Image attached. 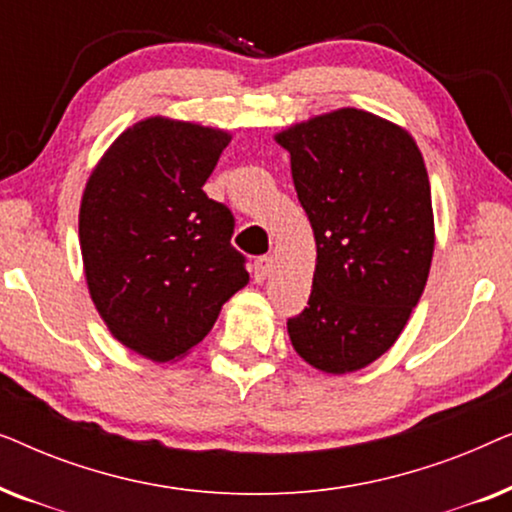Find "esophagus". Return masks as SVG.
Returning <instances> with one entry per match:
<instances>
[{
	"mask_svg": "<svg viewBox=\"0 0 512 512\" xmlns=\"http://www.w3.org/2000/svg\"><path fill=\"white\" fill-rule=\"evenodd\" d=\"M270 268H272V258L270 256H258L256 261H254V277H256V282H263V279L270 275Z\"/></svg>",
	"mask_w": 512,
	"mask_h": 512,
	"instance_id": "1",
	"label": "esophagus"
}]
</instances>
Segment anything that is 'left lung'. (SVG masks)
Listing matches in <instances>:
<instances>
[{"instance_id":"left-lung-1","label":"left lung","mask_w":512,"mask_h":512,"mask_svg":"<svg viewBox=\"0 0 512 512\" xmlns=\"http://www.w3.org/2000/svg\"><path fill=\"white\" fill-rule=\"evenodd\" d=\"M312 223L317 268L291 345L331 375L387 352L419 303L433 258L424 158L401 125L363 109L314 116L275 135Z\"/></svg>"}]
</instances>
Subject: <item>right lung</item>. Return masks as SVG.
Masks as SVG:
<instances>
[{
    "label": "right lung",
    "instance_id": "right-lung-1",
    "mask_svg": "<svg viewBox=\"0 0 512 512\" xmlns=\"http://www.w3.org/2000/svg\"><path fill=\"white\" fill-rule=\"evenodd\" d=\"M230 135L144 118L90 174L79 242L90 298L111 335L156 363L186 356L247 286L235 219L202 191Z\"/></svg>",
    "mask_w": 512,
    "mask_h": 512
}]
</instances>
